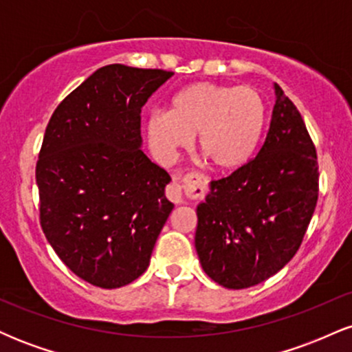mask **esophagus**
I'll return each instance as SVG.
<instances>
[{
	"label": "esophagus",
	"instance_id": "1",
	"mask_svg": "<svg viewBox=\"0 0 352 352\" xmlns=\"http://www.w3.org/2000/svg\"><path fill=\"white\" fill-rule=\"evenodd\" d=\"M167 199L173 201V204H182L185 199V190H184V184L182 182L173 180L170 185L167 187Z\"/></svg>",
	"mask_w": 352,
	"mask_h": 352
}]
</instances>
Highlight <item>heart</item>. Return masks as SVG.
<instances>
[{"label":"heart","instance_id":"obj_1","mask_svg":"<svg viewBox=\"0 0 352 352\" xmlns=\"http://www.w3.org/2000/svg\"><path fill=\"white\" fill-rule=\"evenodd\" d=\"M265 122L266 107L256 89L195 82L173 96L168 112L148 116L147 139L159 159L170 160L197 135L204 162L232 172L252 159Z\"/></svg>","mask_w":352,"mask_h":352}]
</instances>
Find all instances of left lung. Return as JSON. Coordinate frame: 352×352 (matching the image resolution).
Instances as JSON below:
<instances>
[{
  "mask_svg": "<svg viewBox=\"0 0 352 352\" xmlns=\"http://www.w3.org/2000/svg\"><path fill=\"white\" fill-rule=\"evenodd\" d=\"M272 122L252 160L212 182L197 207L195 248L218 285L243 289L268 280L298 252L316 208L318 155L296 106L274 84Z\"/></svg>",
  "mask_w": 352,
  "mask_h": 352,
  "instance_id": "obj_1",
  "label": "left lung"
}]
</instances>
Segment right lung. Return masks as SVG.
I'll list each match as a JSON object with an SVG mask.
<instances>
[{
	"label": "right lung",
	"instance_id": "1",
	"mask_svg": "<svg viewBox=\"0 0 352 352\" xmlns=\"http://www.w3.org/2000/svg\"><path fill=\"white\" fill-rule=\"evenodd\" d=\"M172 71L109 64L52 112L36 182L39 221L80 280L120 288L147 270L173 204L170 175L140 151V112Z\"/></svg>",
	"mask_w": 352,
	"mask_h": 352
}]
</instances>
